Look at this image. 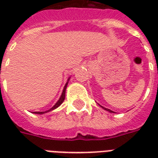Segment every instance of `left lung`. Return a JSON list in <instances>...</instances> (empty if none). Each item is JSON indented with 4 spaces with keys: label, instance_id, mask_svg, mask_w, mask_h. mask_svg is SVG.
Instances as JSON below:
<instances>
[{
    "label": "left lung",
    "instance_id": "left-lung-1",
    "mask_svg": "<svg viewBox=\"0 0 158 158\" xmlns=\"http://www.w3.org/2000/svg\"><path fill=\"white\" fill-rule=\"evenodd\" d=\"M102 108H103V109H104V110H108V111H109V112H113V111H112V110H109V109H106V108H105V107H103V106H102Z\"/></svg>",
    "mask_w": 158,
    "mask_h": 158
}]
</instances>
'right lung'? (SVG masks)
<instances>
[{"label": "right lung", "mask_w": 158, "mask_h": 158, "mask_svg": "<svg viewBox=\"0 0 158 158\" xmlns=\"http://www.w3.org/2000/svg\"><path fill=\"white\" fill-rule=\"evenodd\" d=\"M69 78L68 79V81H69ZM67 84H68V82H67L66 84H65V85H64V89H63V92H62V94H61V96H60V99L58 100V101H57L56 103L51 108L50 110H47V111H35L34 113H35V114H44V113H47V112H48V111H51V110H54V109H56V108L58 107V106H59L60 105V104H61L64 100V97H65V90H66Z\"/></svg>", "instance_id": "1"}]
</instances>
